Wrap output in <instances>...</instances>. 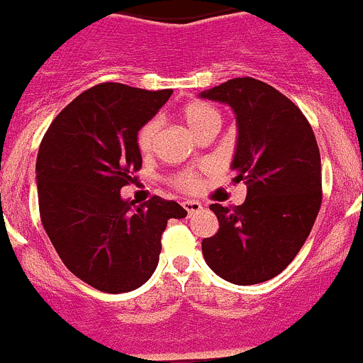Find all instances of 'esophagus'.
I'll list each match as a JSON object with an SVG mask.
<instances>
[{
  "label": "esophagus",
  "instance_id": "esophagus-1",
  "mask_svg": "<svg viewBox=\"0 0 363 363\" xmlns=\"http://www.w3.org/2000/svg\"><path fill=\"white\" fill-rule=\"evenodd\" d=\"M182 206L186 208V212L190 216L196 214V212H199V210L203 208V205H201V203H197V201H184V203H182Z\"/></svg>",
  "mask_w": 363,
  "mask_h": 363
}]
</instances>
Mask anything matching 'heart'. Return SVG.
<instances>
[{
  "instance_id": "obj_1",
  "label": "heart",
  "mask_w": 363,
  "mask_h": 363,
  "mask_svg": "<svg viewBox=\"0 0 363 363\" xmlns=\"http://www.w3.org/2000/svg\"><path fill=\"white\" fill-rule=\"evenodd\" d=\"M182 120L188 125V129L197 135L199 130H203L208 125H221V114L216 111L214 106L206 105V103H190L184 106L182 111ZM158 133V121L151 120L140 129L138 133V149L142 153H149L155 144V136ZM177 186L184 191H196L199 188V181H197L196 173H182L175 182Z\"/></svg>"
}]
</instances>
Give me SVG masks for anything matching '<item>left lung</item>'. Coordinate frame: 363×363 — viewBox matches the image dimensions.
<instances>
[{
    "label": "left lung",
    "instance_id": "obj_1",
    "mask_svg": "<svg viewBox=\"0 0 363 363\" xmlns=\"http://www.w3.org/2000/svg\"><path fill=\"white\" fill-rule=\"evenodd\" d=\"M236 116L234 182L247 184L240 206L210 205L219 230L203 257L221 279L258 284L288 267L308 238L321 206V157L308 120L269 84L230 79L199 94Z\"/></svg>",
    "mask_w": 363,
    "mask_h": 363
}]
</instances>
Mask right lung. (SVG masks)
I'll list each match as a JSON object with an SVG mask.
<instances>
[{"mask_svg": "<svg viewBox=\"0 0 363 363\" xmlns=\"http://www.w3.org/2000/svg\"><path fill=\"white\" fill-rule=\"evenodd\" d=\"M172 90L149 92L101 83L77 96L53 120L36 158L38 205L45 233L73 275L105 294H123L157 269L167 219L186 218L175 201L144 205L120 194L142 167L138 130Z\"/></svg>", "mask_w": 363, "mask_h": 363, "instance_id": "obj_1", "label": "right lung"}]
</instances>
